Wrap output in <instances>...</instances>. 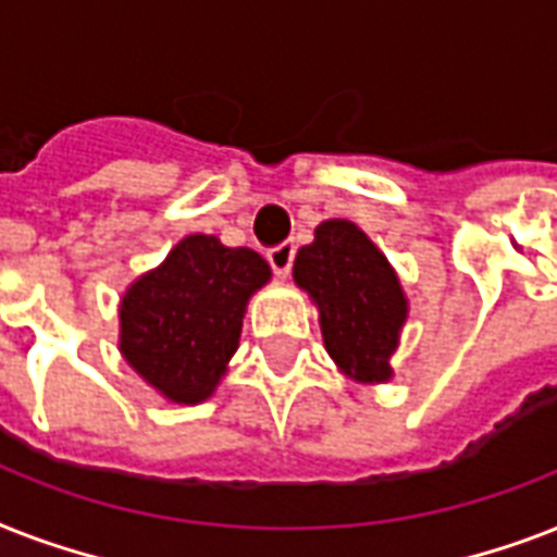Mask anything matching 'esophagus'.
Returning a JSON list of instances; mask_svg holds the SVG:
<instances>
[{
	"mask_svg": "<svg viewBox=\"0 0 557 557\" xmlns=\"http://www.w3.org/2000/svg\"><path fill=\"white\" fill-rule=\"evenodd\" d=\"M269 262L277 277H288L292 262H295V243H283V245H277V248H271Z\"/></svg>",
	"mask_w": 557,
	"mask_h": 557,
	"instance_id": "34e87169",
	"label": "esophagus"
}]
</instances>
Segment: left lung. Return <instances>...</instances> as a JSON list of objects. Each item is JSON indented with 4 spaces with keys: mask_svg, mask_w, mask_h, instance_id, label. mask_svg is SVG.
I'll use <instances>...</instances> for the list:
<instances>
[{
    "mask_svg": "<svg viewBox=\"0 0 557 557\" xmlns=\"http://www.w3.org/2000/svg\"><path fill=\"white\" fill-rule=\"evenodd\" d=\"M295 283L318 306L323 347L347 379L384 384L393 379L407 323V295L379 245L349 219H326L295 257Z\"/></svg>",
    "mask_w": 557,
    "mask_h": 557,
    "instance_id": "8db88e82",
    "label": "left lung"
}]
</instances>
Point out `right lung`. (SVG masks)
Returning a JSON list of instances; mask_svg holds the SVG:
<instances>
[{
	"label": "right lung",
	"instance_id": "obj_1",
	"mask_svg": "<svg viewBox=\"0 0 557 557\" xmlns=\"http://www.w3.org/2000/svg\"><path fill=\"white\" fill-rule=\"evenodd\" d=\"M269 280V262L251 248L185 236L161 265L126 286L117 349L159 396L199 405L216 393L239 347L248 300Z\"/></svg>",
	"mask_w": 557,
	"mask_h": 557
}]
</instances>
